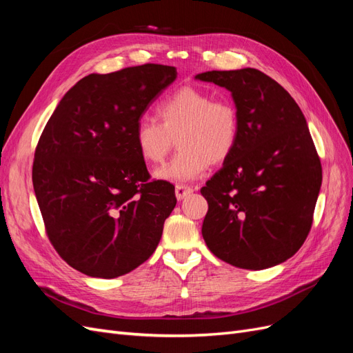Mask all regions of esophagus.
<instances>
[{"instance_id": "esophagus-1", "label": "esophagus", "mask_w": 353, "mask_h": 353, "mask_svg": "<svg viewBox=\"0 0 353 353\" xmlns=\"http://www.w3.org/2000/svg\"><path fill=\"white\" fill-rule=\"evenodd\" d=\"M193 191H194L193 187L185 185V184H178L175 187V196H176L178 200H183V199H185L187 196H190L191 193H193Z\"/></svg>"}]
</instances>
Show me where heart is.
Segmentation results:
<instances>
[{"label":"heart","instance_id":"1","mask_svg":"<svg viewBox=\"0 0 353 353\" xmlns=\"http://www.w3.org/2000/svg\"><path fill=\"white\" fill-rule=\"evenodd\" d=\"M156 121L143 117L134 131L137 152L147 165H162L174 147L172 162L159 169L156 178L187 183L221 165L236 150L240 137V113L236 103L196 87L169 94L154 109Z\"/></svg>","mask_w":353,"mask_h":353}]
</instances>
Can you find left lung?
Returning <instances> with one entry per match:
<instances>
[{
	"label": "left lung",
	"instance_id": "1",
	"mask_svg": "<svg viewBox=\"0 0 353 353\" xmlns=\"http://www.w3.org/2000/svg\"><path fill=\"white\" fill-rule=\"evenodd\" d=\"M197 79L225 87L240 113L236 150L200 193L201 234L221 261L265 270L302 248L323 181L305 116L281 85L258 69L212 70Z\"/></svg>",
	"mask_w": 353,
	"mask_h": 353
}]
</instances>
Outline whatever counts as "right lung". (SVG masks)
I'll list each match as a JSON object with an SVG mask.
<instances>
[{
    "instance_id": "obj_1",
    "label": "right lung",
    "mask_w": 353,
    "mask_h": 353,
    "mask_svg": "<svg viewBox=\"0 0 353 353\" xmlns=\"http://www.w3.org/2000/svg\"><path fill=\"white\" fill-rule=\"evenodd\" d=\"M175 78V68L156 63L91 73L66 92L39 137L32 183L47 237L85 275L131 272L162 237L175 187L152 179L134 131Z\"/></svg>"
}]
</instances>
